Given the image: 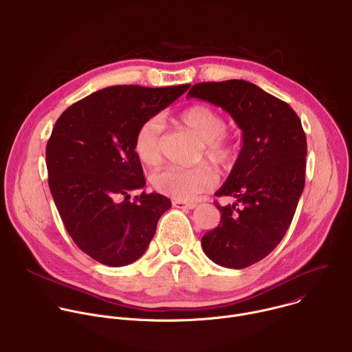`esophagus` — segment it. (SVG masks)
Returning <instances> with one entry per match:
<instances>
[{
  "instance_id": "esophagus-1",
  "label": "esophagus",
  "mask_w": 352,
  "mask_h": 352,
  "mask_svg": "<svg viewBox=\"0 0 352 352\" xmlns=\"http://www.w3.org/2000/svg\"><path fill=\"white\" fill-rule=\"evenodd\" d=\"M173 206L177 208H188L192 210L196 207V203L193 201H182V200H173Z\"/></svg>"
}]
</instances>
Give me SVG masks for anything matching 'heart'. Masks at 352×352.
Returning a JSON list of instances; mask_svg holds the SVG:
<instances>
[{
	"mask_svg": "<svg viewBox=\"0 0 352 352\" xmlns=\"http://www.w3.org/2000/svg\"><path fill=\"white\" fill-rule=\"evenodd\" d=\"M178 124L201 142L199 160L210 162L218 170H229L238 157V145L226 135L223 116L207 106L192 104L178 116ZM134 152L138 160L149 167H157L163 159V126L159 117H151L137 130L134 137ZM152 186L162 195L174 200H192L199 193L214 188L217 177L206 166L189 170L166 168L155 173L151 178Z\"/></svg>",
	"mask_w": 352,
	"mask_h": 352,
	"instance_id": "heart-1",
	"label": "heart"
}]
</instances>
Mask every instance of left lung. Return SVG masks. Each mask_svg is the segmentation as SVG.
Masks as SVG:
<instances>
[{"instance_id": "8db88e82", "label": "left lung", "mask_w": 352, "mask_h": 352, "mask_svg": "<svg viewBox=\"0 0 352 352\" xmlns=\"http://www.w3.org/2000/svg\"><path fill=\"white\" fill-rule=\"evenodd\" d=\"M186 98L221 106L243 133L241 153L215 192L236 203H215L221 221L201 238L210 260L243 270L265 258L292 223L305 184V133L286 102L245 80L199 82Z\"/></svg>"}]
</instances>
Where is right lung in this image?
I'll return each instance as SVG.
<instances>
[{"mask_svg": "<svg viewBox=\"0 0 352 352\" xmlns=\"http://www.w3.org/2000/svg\"><path fill=\"white\" fill-rule=\"evenodd\" d=\"M189 87H107L73 103L56 120L45 151L50 189L67 233L98 263L137 261L171 207L159 193L129 200L130 190L146 184L134 137Z\"/></svg>", "mask_w": 352, "mask_h": 352, "instance_id": "right-lung-1", "label": "right lung"}]
</instances>
